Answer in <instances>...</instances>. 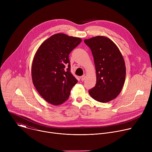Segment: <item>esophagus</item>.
<instances>
[{
	"instance_id": "34e87169",
	"label": "esophagus",
	"mask_w": 152,
	"mask_h": 152,
	"mask_svg": "<svg viewBox=\"0 0 152 152\" xmlns=\"http://www.w3.org/2000/svg\"><path fill=\"white\" fill-rule=\"evenodd\" d=\"M85 77H86V76H81L80 78L81 80L83 81V80L85 79Z\"/></svg>"
}]
</instances>
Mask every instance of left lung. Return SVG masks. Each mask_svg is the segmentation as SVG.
<instances>
[{
	"mask_svg": "<svg viewBox=\"0 0 152 152\" xmlns=\"http://www.w3.org/2000/svg\"><path fill=\"white\" fill-rule=\"evenodd\" d=\"M84 42L92 52L96 72V85L88 93L99 102L113 100L119 95L125 82L123 57L115 43L106 37H94Z\"/></svg>",
	"mask_w": 152,
	"mask_h": 152,
	"instance_id": "8db88e82",
	"label": "left lung"
}]
</instances>
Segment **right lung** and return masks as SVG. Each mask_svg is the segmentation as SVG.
<instances>
[{
    "instance_id": "right-lung-1",
    "label": "right lung",
    "mask_w": 152,
    "mask_h": 152,
    "mask_svg": "<svg viewBox=\"0 0 152 152\" xmlns=\"http://www.w3.org/2000/svg\"><path fill=\"white\" fill-rule=\"evenodd\" d=\"M81 38L59 33L43 42L32 64L33 84L40 96L53 105L61 104L69 97L77 80L70 72V53Z\"/></svg>"
}]
</instances>
